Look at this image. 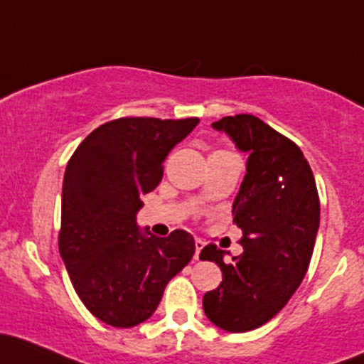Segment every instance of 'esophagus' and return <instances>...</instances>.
Here are the masks:
<instances>
[{
    "instance_id": "1",
    "label": "esophagus",
    "mask_w": 364,
    "mask_h": 364,
    "mask_svg": "<svg viewBox=\"0 0 364 364\" xmlns=\"http://www.w3.org/2000/svg\"><path fill=\"white\" fill-rule=\"evenodd\" d=\"M203 245H205V243H203L200 238H197V240H195V259L200 257V250L203 249Z\"/></svg>"
}]
</instances>
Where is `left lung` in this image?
<instances>
[{
	"mask_svg": "<svg viewBox=\"0 0 364 364\" xmlns=\"http://www.w3.org/2000/svg\"><path fill=\"white\" fill-rule=\"evenodd\" d=\"M215 131L249 154L233 202L243 254L225 262V250L207 245L200 259L219 264L223 282L203 295V313L219 328H259L290 301L306 277L319 228L313 171L301 149L250 114L223 117Z\"/></svg>",
	"mask_w": 364,
	"mask_h": 364,
	"instance_id": "left-lung-1",
	"label": "left lung"
}]
</instances>
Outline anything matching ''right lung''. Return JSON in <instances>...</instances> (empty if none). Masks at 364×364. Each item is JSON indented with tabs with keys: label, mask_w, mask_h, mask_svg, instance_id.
Instances as JSON below:
<instances>
[{
	"label": "right lung",
	"mask_w": 364,
	"mask_h": 364,
	"mask_svg": "<svg viewBox=\"0 0 364 364\" xmlns=\"http://www.w3.org/2000/svg\"><path fill=\"white\" fill-rule=\"evenodd\" d=\"M197 117H122L97 127L67 164L58 249L75 292L115 328L149 319L164 289L191 261L195 240L174 230L159 238L136 223L141 197L161 183L162 164Z\"/></svg>",
	"instance_id": "right-lung-1"
}]
</instances>
